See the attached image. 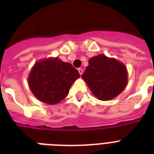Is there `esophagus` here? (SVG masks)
Returning a JSON list of instances; mask_svg holds the SVG:
<instances>
[{
    "mask_svg": "<svg viewBox=\"0 0 154 154\" xmlns=\"http://www.w3.org/2000/svg\"><path fill=\"white\" fill-rule=\"evenodd\" d=\"M78 72H79L80 75H82V73H83V72H84V71H83V69H82L79 68V69H78Z\"/></svg>",
    "mask_w": 154,
    "mask_h": 154,
    "instance_id": "esophagus-1",
    "label": "esophagus"
}]
</instances>
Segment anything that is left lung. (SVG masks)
I'll return each instance as SVG.
<instances>
[{"label":"left lung","mask_w":154,"mask_h":154,"mask_svg":"<svg viewBox=\"0 0 154 154\" xmlns=\"http://www.w3.org/2000/svg\"><path fill=\"white\" fill-rule=\"evenodd\" d=\"M82 78L94 96L101 101H109L124 90L128 73L123 63L100 54L89 59Z\"/></svg>","instance_id":"left-lung-1"}]
</instances>
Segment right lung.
<instances>
[{
    "instance_id": "add662e5",
    "label": "right lung",
    "mask_w": 154,
    "mask_h": 154,
    "mask_svg": "<svg viewBox=\"0 0 154 154\" xmlns=\"http://www.w3.org/2000/svg\"><path fill=\"white\" fill-rule=\"evenodd\" d=\"M80 74L71 64L58 57L37 61L29 75V85L39 101L55 105L65 99Z\"/></svg>"
}]
</instances>
